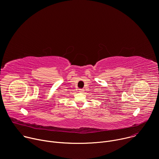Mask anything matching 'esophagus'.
I'll list each match as a JSON object with an SVG mask.
<instances>
[{
  "label": "esophagus",
  "mask_w": 159,
  "mask_h": 159,
  "mask_svg": "<svg viewBox=\"0 0 159 159\" xmlns=\"http://www.w3.org/2000/svg\"><path fill=\"white\" fill-rule=\"evenodd\" d=\"M79 92H80V93H83V92H84V90H83V89H80V90H79Z\"/></svg>",
  "instance_id": "obj_1"
}]
</instances>
